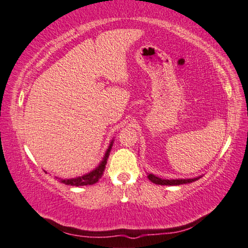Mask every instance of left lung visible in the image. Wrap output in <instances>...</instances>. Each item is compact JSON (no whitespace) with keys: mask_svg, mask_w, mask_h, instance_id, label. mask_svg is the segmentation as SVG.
<instances>
[{"mask_svg":"<svg viewBox=\"0 0 248 248\" xmlns=\"http://www.w3.org/2000/svg\"><path fill=\"white\" fill-rule=\"evenodd\" d=\"M147 178L150 179L153 184L156 185H166V186H179V185H184V184H189L193 183V181H196L197 179H200V177L196 178H190V179H162V178L155 176L153 173H148Z\"/></svg>","mask_w":248,"mask_h":248,"instance_id":"obj_1","label":"left lung"}]
</instances>
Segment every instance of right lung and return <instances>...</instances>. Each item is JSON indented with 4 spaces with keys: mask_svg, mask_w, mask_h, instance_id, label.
I'll list each match as a JSON object with an SVG mask.
<instances>
[{
    "mask_svg": "<svg viewBox=\"0 0 248 248\" xmlns=\"http://www.w3.org/2000/svg\"><path fill=\"white\" fill-rule=\"evenodd\" d=\"M112 145H113V140H111L110 145H108L107 152H105L103 160L101 161L100 164L95 168L94 170H92L91 172L84 174V176L76 177V178H70V179H60L62 184L69 185V186H87V185H94L96 184L100 178L103 176V172L105 170V166H107V161L108 155H110Z\"/></svg>",
    "mask_w": 248,
    "mask_h": 248,
    "instance_id": "1",
    "label": "right lung"
}]
</instances>
